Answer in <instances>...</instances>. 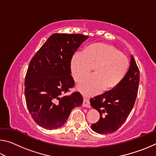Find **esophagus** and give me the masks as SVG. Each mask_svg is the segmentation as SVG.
Masks as SVG:
<instances>
[{"instance_id":"34e87169","label":"esophagus","mask_w":156,"mask_h":156,"mask_svg":"<svg viewBox=\"0 0 156 156\" xmlns=\"http://www.w3.org/2000/svg\"><path fill=\"white\" fill-rule=\"evenodd\" d=\"M83 106L84 107H88L89 108L90 106V102H89V100L86 98H83Z\"/></svg>"}]
</instances>
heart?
I'll use <instances>...</instances> for the list:
<instances>
[{
	"label": "heart",
	"instance_id": "b5f03b06",
	"mask_svg": "<svg viewBox=\"0 0 156 156\" xmlns=\"http://www.w3.org/2000/svg\"><path fill=\"white\" fill-rule=\"evenodd\" d=\"M129 66L125 54L104 43L91 44L83 53L76 52L70 62L71 73L76 82L88 75L94 67V75L84 78L77 86L78 90L86 96L115 87L125 77Z\"/></svg>",
	"mask_w": 156,
	"mask_h": 156
}]
</instances>
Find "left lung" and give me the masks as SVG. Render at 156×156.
<instances>
[{
  "mask_svg": "<svg viewBox=\"0 0 156 156\" xmlns=\"http://www.w3.org/2000/svg\"><path fill=\"white\" fill-rule=\"evenodd\" d=\"M140 81V71L133 56L130 67L118 86L90 99L91 106L100 113V119L92 124V130L100 134L117 131L125 122L135 104Z\"/></svg>",
  "mask_w": 156,
  "mask_h": 156,
  "instance_id": "1",
  "label": "left lung"
}]
</instances>
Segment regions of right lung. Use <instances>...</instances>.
<instances>
[{"instance_id":"add662e5","label":"right lung","mask_w":156,"mask_h":156,"mask_svg":"<svg viewBox=\"0 0 156 156\" xmlns=\"http://www.w3.org/2000/svg\"><path fill=\"white\" fill-rule=\"evenodd\" d=\"M89 38L79 34H54L31 60L25 80L26 104L34 120L49 130L62 126L83 102L78 91L62 96L74 86L70 62Z\"/></svg>"}]
</instances>
